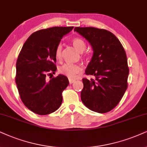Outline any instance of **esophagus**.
Wrapping results in <instances>:
<instances>
[{"label": "esophagus", "instance_id": "1", "mask_svg": "<svg viewBox=\"0 0 147 147\" xmlns=\"http://www.w3.org/2000/svg\"><path fill=\"white\" fill-rule=\"evenodd\" d=\"M76 81V79H73V78H69V84H72Z\"/></svg>", "mask_w": 147, "mask_h": 147}]
</instances>
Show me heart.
<instances>
[{
  "label": "heart",
  "instance_id": "b5f03b06",
  "mask_svg": "<svg viewBox=\"0 0 147 147\" xmlns=\"http://www.w3.org/2000/svg\"><path fill=\"white\" fill-rule=\"evenodd\" d=\"M72 44L74 48L79 52H82L86 48V43L81 38L76 37L72 39ZM62 48L63 46L61 43L57 45L54 51V55L57 60H61L62 57ZM82 70V67L78 64H72V63H65L59 67V71L61 74L71 78L76 76Z\"/></svg>",
  "mask_w": 147,
  "mask_h": 147
}]
</instances>
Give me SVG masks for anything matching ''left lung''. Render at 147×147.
<instances>
[{
    "label": "left lung",
    "instance_id": "1",
    "mask_svg": "<svg viewBox=\"0 0 147 147\" xmlns=\"http://www.w3.org/2000/svg\"><path fill=\"white\" fill-rule=\"evenodd\" d=\"M74 31L88 41L93 51L85 74L95 79H82L81 99L92 111L106 113L117 106L127 88L129 68L125 51L108 30L76 27Z\"/></svg>",
    "mask_w": 147,
    "mask_h": 147
}]
</instances>
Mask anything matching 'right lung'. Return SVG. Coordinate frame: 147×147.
Masks as SVG:
<instances>
[{"label": "right lung", "instance_id": "obj_1", "mask_svg": "<svg viewBox=\"0 0 147 147\" xmlns=\"http://www.w3.org/2000/svg\"><path fill=\"white\" fill-rule=\"evenodd\" d=\"M73 28L55 26L37 30L27 39L18 56L16 76L18 92L23 104L37 115H49L62 104V92L68 86V78L61 74L50 80L46 77L48 73L55 74V49Z\"/></svg>", "mask_w": 147, "mask_h": 147}]
</instances>
